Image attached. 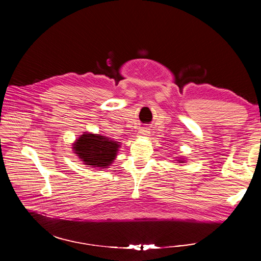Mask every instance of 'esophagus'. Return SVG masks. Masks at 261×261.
Segmentation results:
<instances>
[{
	"mask_svg": "<svg viewBox=\"0 0 261 261\" xmlns=\"http://www.w3.org/2000/svg\"><path fill=\"white\" fill-rule=\"evenodd\" d=\"M149 134H150V132L147 128H141L139 130V135L140 136H149Z\"/></svg>",
	"mask_w": 261,
	"mask_h": 261,
	"instance_id": "1",
	"label": "esophagus"
}]
</instances>
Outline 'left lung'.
Returning a JSON list of instances; mask_svg holds the SVG:
<instances>
[{
    "instance_id": "1",
    "label": "left lung",
    "mask_w": 261,
    "mask_h": 261,
    "mask_svg": "<svg viewBox=\"0 0 261 261\" xmlns=\"http://www.w3.org/2000/svg\"><path fill=\"white\" fill-rule=\"evenodd\" d=\"M179 163H183V160H177Z\"/></svg>"
}]
</instances>
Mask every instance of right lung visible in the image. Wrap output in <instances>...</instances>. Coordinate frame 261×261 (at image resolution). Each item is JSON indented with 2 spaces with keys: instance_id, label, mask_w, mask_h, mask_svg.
Wrapping results in <instances>:
<instances>
[{
  "instance_id": "right-lung-1",
  "label": "right lung",
  "mask_w": 261,
  "mask_h": 261,
  "mask_svg": "<svg viewBox=\"0 0 261 261\" xmlns=\"http://www.w3.org/2000/svg\"><path fill=\"white\" fill-rule=\"evenodd\" d=\"M120 143L98 134H83L73 145L74 153L85 165L92 168L108 169L114 161Z\"/></svg>"
}]
</instances>
